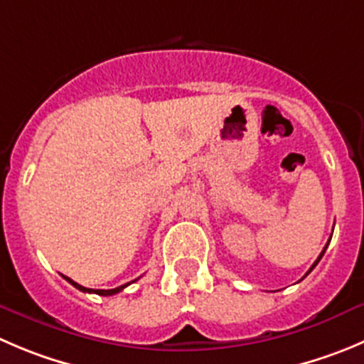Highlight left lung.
Listing matches in <instances>:
<instances>
[{"label": "left lung", "mask_w": 364, "mask_h": 364, "mask_svg": "<svg viewBox=\"0 0 364 364\" xmlns=\"http://www.w3.org/2000/svg\"><path fill=\"white\" fill-rule=\"evenodd\" d=\"M325 250H327V245H325V248H323V252H321V254H320V257H318V259H316V261H314V264H313V266H311V269H313V268H314V266H316V264H318V262H320V259H321V257H323ZM311 269H309V272H307V273H306V275H309V273H311Z\"/></svg>", "instance_id": "1"}]
</instances>
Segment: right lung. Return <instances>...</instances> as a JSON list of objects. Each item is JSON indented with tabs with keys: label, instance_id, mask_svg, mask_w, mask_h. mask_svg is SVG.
Segmentation results:
<instances>
[{
	"label": "right lung",
	"instance_id": "add662e5",
	"mask_svg": "<svg viewBox=\"0 0 364 364\" xmlns=\"http://www.w3.org/2000/svg\"><path fill=\"white\" fill-rule=\"evenodd\" d=\"M65 280H68L69 284H73V286H75L76 289H80V291H84V293H96V295H102V296H110V295H116V293H119V291H123L124 288H127L128 284H123V286H119V288H114V289H91V288H84V286H80V284H76L75 280H71L69 279V277H64ZM137 280V279H136Z\"/></svg>",
	"mask_w": 364,
	"mask_h": 364
}]
</instances>
